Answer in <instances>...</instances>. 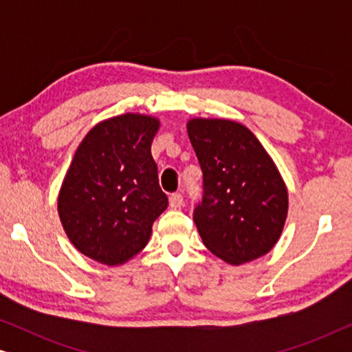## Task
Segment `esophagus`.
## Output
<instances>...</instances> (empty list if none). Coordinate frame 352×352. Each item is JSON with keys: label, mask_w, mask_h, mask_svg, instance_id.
Returning <instances> with one entry per match:
<instances>
[{"label": "esophagus", "mask_w": 352, "mask_h": 352, "mask_svg": "<svg viewBox=\"0 0 352 352\" xmlns=\"http://www.w3.org/2000/svg\"><path fill=\"white\" fill-rule=\"evenodd\" d=\"M182 205H184V199H182L181 194H173V195L170 197V206H171L173 210L181 208Z\"/></svg>", "instance_id": "1"}]
</instances>
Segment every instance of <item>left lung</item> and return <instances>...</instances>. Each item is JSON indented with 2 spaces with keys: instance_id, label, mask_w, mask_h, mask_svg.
Here are the masks:
<instances>
[{
  "instance_id": "8db88e82",
  "label": "left lung",
  "mask_w": 352,
  "mask_h": 352,
  "mask_svg": "<svg viewBox=\"0 0 352 352\" xmlns=\"http://www.w3.org/2000/svg\"><path fill=\"white\" fill-rule=\"evenodd\" d=\"M187 134L204 171V200L194 213L201 242L232 266L264 256L288 214V189L272 157L234 120L190 118Z\"/></svg>"
}]
</instances>
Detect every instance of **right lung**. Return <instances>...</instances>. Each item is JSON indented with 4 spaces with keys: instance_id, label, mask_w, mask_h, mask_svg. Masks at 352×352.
I'll list each match as a JSON object with an SVG mask.
<instances>
[{
    "instance_id": "add662e5",
    "label": "right lung",
    "mask_w": 352,
    "mask_h": 352,
    "mask_svg": "<svg viewBox=\"0 0 352 352\" xmlns=\"http://www.w3.org/2000/svg\"><path fill=\"white\" fill-rule=\"evenodd\" d=\"M160 120L123 113L102 120L80 142L57 195L72 245L105 266H122L146 247L166 210L152 141Z\"/></svg>"
}]
</instances>
